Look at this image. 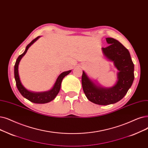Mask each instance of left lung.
Returning <instances> with one entry per match:
<instances>
[{
    "label": "left lung",
    "mask_w": 148,
    "mask_h": 148,
    "mask_svg": "<svg viewBox=\"0 0 148 148\" xmlns=\"http://www.w3.org/2000/svg\"><path fill=\"white\" fill-rule=\"evenodd\" d=\"M106 40L110 45L102 48V51L119 70L117 83L112 88L106 89L96 86L84 71L82 77V88L87 99L100 105L115 103L123 99L134 79V65L129 51L113 38H106Z\"/></svg>",
    "instance_id": "8db88e82"
}]
</instances>
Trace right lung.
Masks as SVG:
<instances>
[{
    "label": "right lung",
    "mask_w": 148,
    "mask_h": 148,
    "mask_svg": "<svg viewBox=\"0 0 148 148\" xmlns=\"http://www.w3.org/2000/svg\"><path fill=\"white\" fill-rule=\"evenodd\" d=\"M39 37H40L39 36H38L37 37L34 38V40H32L27 46L24 53L18 57L14 65V77H15L17 88L18 90V91L20 92V93L22 94L23 97L26 98L30 101L34 103H46L49 102L55 99L56 95L58 94L60 91L61 83L63 79L65 77L66 75L70 73L71 71V70L68 71H66V72H63L61 74H60V75L58 77V78H57L56 82L54 87L52 89H51L49 91L35 93V92H32L28 91L27 89H26L23 87V86L22 85L20 79H19V76H18V63H19V62H20V60H21V59L22 58V57L27 52V50L29 48V47L35 41H36Z\"/></svg>",
    "instance_id": "obj_1"
}]
</instances>
